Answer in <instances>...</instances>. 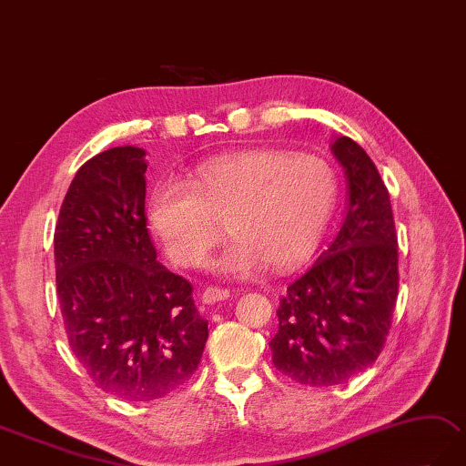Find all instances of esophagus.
<instances>
[{"instance_id": "34e87169", "label": "esophagus", "mask_w": 466, "mask_h": 466, "mask_svg": "<svg viewBox=\"0 0 466 466\" xmlns=\"http://www.w3.org/2000/svg\"><path fill=\"white\" fill-rule=\"evenodd\" d=\"M228 298H230L228 289H220V288H214V286L204 289L202 296H200L202 304H207V306H212V304H216V301H222V299H228Z\"/></svg>"}]
</instances>
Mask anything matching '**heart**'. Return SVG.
<instances>
[{
  "instance_id": "b5f03b06",
  "label": "heart",
  "mask_w": 466,
  "mask_h": 466,
  "mask_svg": "<svg viewBox=\"0 0 466 466\" xmlns=\"http://www.w3.org/2000/svg\"><path fill=\"white\" fill-rule=\"evenodd\" d=\"M338 198L339 178L329 160L256 148L202 160L190 184L157 182L147 222L182 266L200 264L228 222L234 240L210 268L244 278L266 264L289 269L308 259L328 232Z\"/></svg>"
}]
</instances>
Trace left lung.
Wrapping results in <instances>:
<instances>
[{
	"label": "left lung",
	"instance_id": "left-lung-1",
	"mask_svg": "<svg viewBox=\"0 0 466 466\" xmlns=\"http://www.w3.org/2000/svg\"><path fill=\"white\" fill-rule=\"evenodd\" d=\"M331 153L348 178V214L313 266L288 286L269 341L276 370L309 387L339 385L375 363L399 289L393 210L380 172L350 137H335Z\"/></svg>",
	"mask_w": 466,
	"mask_h": 466
}]
</instances>
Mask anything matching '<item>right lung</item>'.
I'll use <instances>...</instances> for the list:
<instances>
[{
    "label": "right lung",
    "mask_w": 466,
    "mask_h": 466,
    "mask_svg": "<svg viewBox=\"0 0 466 466\" xmlns=\"http://www.w3.org/2000/svg\"><path fill=\"white\" fill-rule=\"evenodd\" d=\"M145 155L115 147L86 160L56 226L57 298L71 350L96 387L135 403L187 383L208 339L192 286L157 262Z\"/></svg>",
    "instance_id": "obj_1"
}]
</instances>
